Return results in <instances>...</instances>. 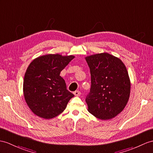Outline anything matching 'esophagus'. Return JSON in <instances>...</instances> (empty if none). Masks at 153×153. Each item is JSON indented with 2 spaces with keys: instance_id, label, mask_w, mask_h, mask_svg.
<instances>
[{
  "instance_id": "esophagus-1",
  "label": "esophagus",
  "mask_w": 153,
  "mask_h": 153,
  "mask_svg": "<svg viewBox=\"0 0 153 153\" xmlns=\"http://www.w3.org/2000/svg\"><path fill=\"white\" fill-rule=\"evenodd\" d=\"M73 94L75 96H79L81 94V93H80V91H75L73 92Z\"/></svg>"
}]
</instances>
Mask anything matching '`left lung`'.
Returning a JSON list of instances; mask_svg holds the SVG:
<instances>
[{"label": "left lung", "instance_id": "obj_1", "mask_svg": "<svg viewBox=\"0 0 153 153\" xmlns=\"http://www.w3.org/2000/svg\"><path fill=\"white\" fill-rule=\"evenodd\" d=\"M90 69V92L85 98L90 114L101 120L115 117L128 102L130 81L120 58L104 53L85 58Z\"/></svg>", "mask_w": 153, "mask_h": 153}]
</instances>
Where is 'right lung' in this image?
<instances>
[{
  "mask_svg": "<svg viewBox=\"0 0 153 153\" xmlns=\"http://www.w3.org/2000/svg\"><path fill=\"white\" fill-rule=\"evenodd\" d=\"M74 58L50 54L36 58L30 64L25 74L23 94L35 115L48 120L65 109L74 95L67 89L59 74Z\"/></svg>",
  "mask_w": 153,
  "mask_h": 153,
  "instance_id": "obj_1",
  "label": "right lung"
}]
</instances>
